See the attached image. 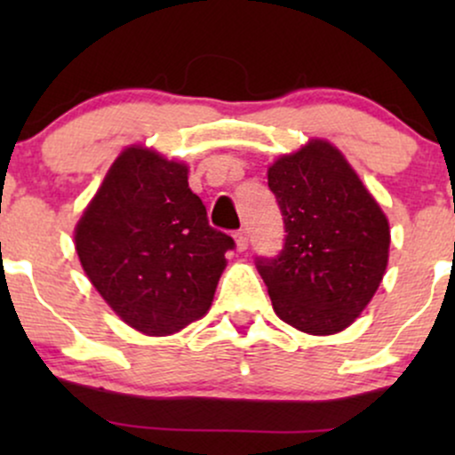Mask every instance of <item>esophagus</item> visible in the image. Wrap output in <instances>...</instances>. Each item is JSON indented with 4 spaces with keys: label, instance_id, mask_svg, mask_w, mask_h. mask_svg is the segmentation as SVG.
<instances>
[{
    "label": "esophagus",
    "instance_id": "34e87169",
    "mask_svg": "<svg viewBox=\"0 0 455 455\" xmlns=\"http://www.w3.org/2000/svg\"><path fill=\"white\" fill-rule=\"evenodd\" d=\"M233 237H235V245H237L239 252L248 250V235H245V231H237Z\"/></svg>",
    "mask_w": 455,
    "mask_h": 455
}]
</instances>
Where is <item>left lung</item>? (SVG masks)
Instances as JSON below:
<instances>
[{
	"instance_id": "8db88e82",
	"label": "left lung",
	"mask_w": 455,
	"mask_h": 455,
	"mask_svg": "<svg viewBox=\"0 0 455 455\" xmlns=\"http://www.w3.org/2000/svg\"><path fill=\"white\" fill-rule=\"evenodd\" d=\"M284 220L278 257H257L271 306L312 336L347 329L377 293L389 259V222L344 156L315 139L267 171Z\"/></svg>"
}]
</instances>
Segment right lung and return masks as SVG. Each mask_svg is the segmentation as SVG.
I'll return each mask as SVG.
<instances>
[{"mask_svg": "<svg viewBox=\"0 0 455 455\" xmlns=\"http://www.w3.org/2000/svg\"><path fill=\"white\" fill-rule=\"evenodd\" d=\"M87 278L115 315L169 336L210 310L233 237L207 220L188 166L145 148L119 154L75 231Z\"/></svg>", "mask_w": 455, "mask_h": 455, "instance_id": "right-lung-1", "label": "right lung"}]
</instances>
